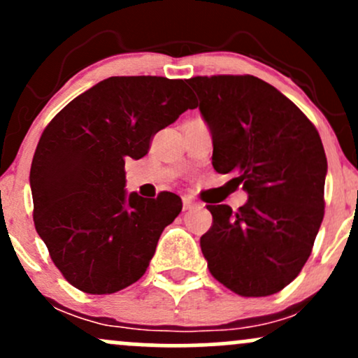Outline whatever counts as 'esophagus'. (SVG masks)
Segmentation results:
<instances>
[{
  "instance_id": "1",
  "label": "esophagus",
  "mask_w": 358,
  "mask_h": 358,
  "mask_svg": "<svg viewBox=\"0 0 358 358\" xmlns=\"http://www.w3.org/2000/svg\"><path fill=\"white\" fill-rule=\"evenodd\" d=\"M200 203L196 202L195 199H192V196L185 195L183 196V210H193V208H199Z\"/></svg>"
}]
</instances>
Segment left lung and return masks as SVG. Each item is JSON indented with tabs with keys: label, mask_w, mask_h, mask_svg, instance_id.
<instances>
[{
	"label": "left lung",
	"mask_w": 358,
	"mask_h": 358,
	"mask_svg": "<svg viewBox=\"0 0 358 358\" xmlns=\"http://www.w3.org/2000/svg\"><path fill=\"white\" fill-rule=\"evenodd\" d=\"M212 131V165L249 199L239 210L207 205L200 248L217 281L241 296H269L310 257L324 215L327 155L313 122L254 76L192 77Z\"/></svg>",
	"instance_id": "left-lung-1"
}]
</instances>
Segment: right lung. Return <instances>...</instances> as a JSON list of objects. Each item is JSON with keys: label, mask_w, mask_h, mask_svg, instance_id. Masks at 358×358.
Segmentation results:
<instances>
[{"label": "right lung", "mask_w": 358, "mask_h": 358, "mask_svg": "<svg viewBox=\"0 0 358 358\" xmlns=\"http://www.w3.org/2000/svg\"><path fill=\"white\" fill-rule=\"evenodd\" d=\"M180 79L109 77L69 102L45 127L34 155V222L53 264L77 289L110 294L136 282L182 199H143L124 190L126 158L195 109Z\"/></svg>", "instance_id": "right-lung-1"}]
</instances>
